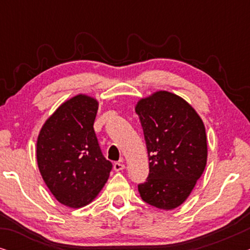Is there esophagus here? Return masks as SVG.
I'll use <instances>...</instances> for the list:
<instances>
[{"instance_id":"obj_1","label":"esophagus","mask_w":250,"mask_h":250,"mask_svg":"<svg viewBox=\"0 0 250 250\" xmlns=\"http://www.w3.org/2000/svg\"><path fill=\"white\" fill-rule=\"evenodd\" d=\"M124 168H125V165L123 162H117L114 164V169L116 170V172H119V170H123Z\"/></svg>"}]
</instances>
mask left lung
<instances>
[{
	"label": "left lung",
	"instance_id": "obj_1",
	"mask_svg": "<svg viewBox=\"0 0 250 250\" xmlns=\"http://www.w3.org/2000/svg\"><path fill=\"white\" fill-rule=\"evenodd\" d=\"M135 111L150 160L140 196L153 207L173 209L189 197L206 167L204 123L186 100L166 91L140 100Z\"/></svg>",
	"mask_w": 250,
	"mask_h": 250
}]
</instances>
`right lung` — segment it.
I'll return each instance as SVG.
<instances>
[{"mask_svg":"<svg viewBox=\"0 0 250 250\" xmlns=\"http://www.w3.org/2000/svg\"><path fill=\"white\" fill-rule=\"evenodd\" d=\"M98 101L76 95L45 122L37 139V164L44 182L66 206H85L107 182L111 162L102 155L93 124Z\"/></svg>","mask_w":250,"mask_h":250,"instance_id":"right-lung-1","label":"right lung"}]
</instances>
